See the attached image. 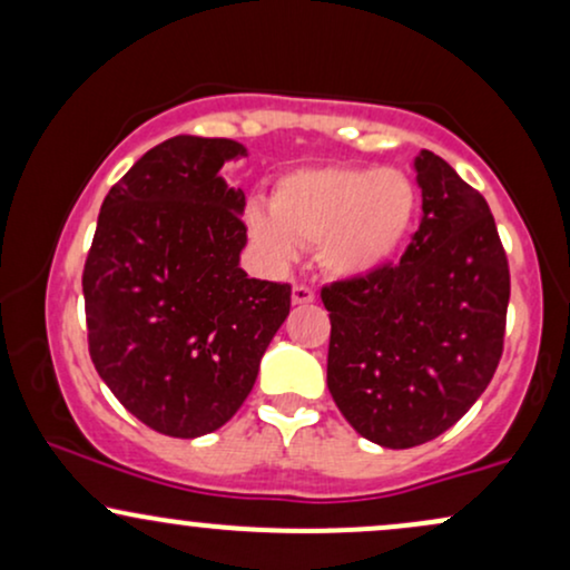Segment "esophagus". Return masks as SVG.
I'll return each mask as SVG.
<instances>
[{"label":"esophagus","instance_id":"34e87169","mask_svg":"<svg viewBox=\"0 0 570 570\" xmlns=\"http://www.w3.org/2000/svg\"><path fill=\"white\" fill-rule=\"evenodd\" d=\"M292 303H294V305H311V303H316V292H313L311 286L294 284V286H292Z\"/></svg>","mask_w":570,"mask_h":570}]
</instances>
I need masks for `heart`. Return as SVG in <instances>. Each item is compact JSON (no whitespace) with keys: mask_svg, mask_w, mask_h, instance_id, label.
Returning a JSON list of instances; mask_svg holds the SVG:
<instances>
[{"mask_svg":"<svg viewBox=\"0 0 570 570\" xmlns=\"http://www.w3.org/2000/svg\"><path fill=\"white\" fill-rule=\"evenodd\" d=\"M415 214L417 189L399 168L316 166L281 176L271 212L252 206L246 225L271 263L286 265L297 244H318L330 276L364 278L396 257Z\"/></svg>","mask_w":570,"mask_h":570,"instance_id":"1","label":"heart"}]
</instances>
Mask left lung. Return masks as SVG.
Listing matches in <instances>:
<instances>
[{"label":"left lung","mask_w":570,"mask_h":570,"mask_svg":"<svg viewBox=\"0 0 570 570\" xmlns=\"http://www.w3.org/2000/svg\"><path fill=\"white\" fill-rule=\"evenodd\" d=\"M423 219L399 265L324 286L326 385L364 440L404 450L466 415L503 351L509 265L488 200L421 149Z\"/></svg>","instance_id":"1"}]
</instances>
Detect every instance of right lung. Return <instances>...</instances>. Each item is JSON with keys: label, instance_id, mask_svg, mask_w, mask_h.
Returning <instances> with one entry per match:
<instances>
[{"label": "right lung", "instance_id": "add662e5", "mask_svg": "<svg viewBox=\"0 0 570 570\" xmlns=\"http://www.w3.org/2000/svg\"><path fill=\"white\" fill-rule=\"evenodd\" d=\"M233 139L174 136L101 203L82 294L96 372L130 415L179 440L238 412L289 316L292 286L248 278L244 189L222 166Z\"/></svg>", "mask_w": 570, "mask_h": 570}]
</instances>
